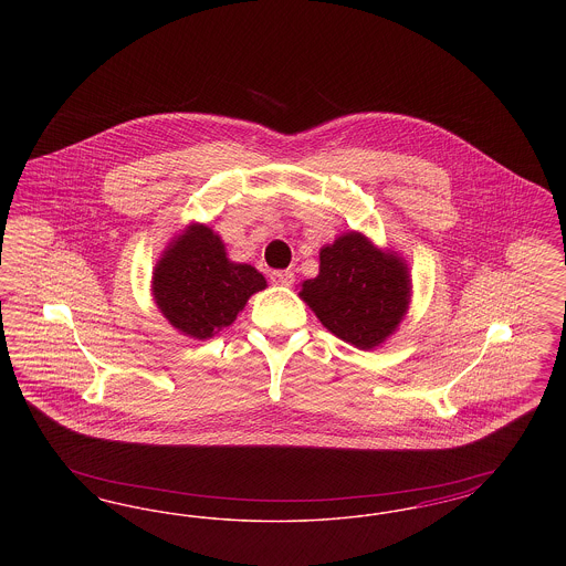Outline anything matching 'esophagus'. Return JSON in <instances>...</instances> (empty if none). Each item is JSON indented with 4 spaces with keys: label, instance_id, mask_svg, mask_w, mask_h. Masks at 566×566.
Masks as SVG:
<instances>
[{
    "label": "esophagus",
    "instance_id": "esophagus-1",
    "mask_svg": "<svg viewBox=\"0 0 566 566\" xmlns=\"http://www.w3.org/2000/svg\"><path fill=\"white\" fill-rule=\"evenodd\" d=\"M271 280H273L275 284H282V286H293L295 273L291 270L273 271V273H271Z\"/></svg>",
    "mask_w": 566,
    "mask_h": 566
}]
</instances>
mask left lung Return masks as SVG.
<instances>
[{
  "label": "left lung",
  "mask_w": 566,
  "mask_h": 566,
  "mask_svg": "<svg viewBox=\"0 0 566 566\" xmlns=\"http://www.w3.org/2000/svg\"><path fill=\"white\" fill-rule=\"evenodd\" d=\"M298 295L333 335L371 350L407 312L409 273L399 256L352 231L324 245L321 273L305 280Z\"/></svg>",
  "instance_id": "obj_1"
}]
</instances>
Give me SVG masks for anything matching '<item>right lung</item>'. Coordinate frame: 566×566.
Instances as JSON below:
<instances>
[{
	"instance_id": "right-lung-1",
	"label": "right lung",
	"mask_w": 566,
	"mask_h": 566,
	"mask_svg": "<svg viewBox=\"0 0 566 566\" xmlns=\"http://www.w3.org/2000/svg\"><path fill=\"white\" fill-rule=\"evenodd\" d=\"M268 286L263 273L231 263L212 229L192 224L169 245L153 275L163 316L192 339H208L233 323L245 301Z\"/></svg>"
}]
</instances>
